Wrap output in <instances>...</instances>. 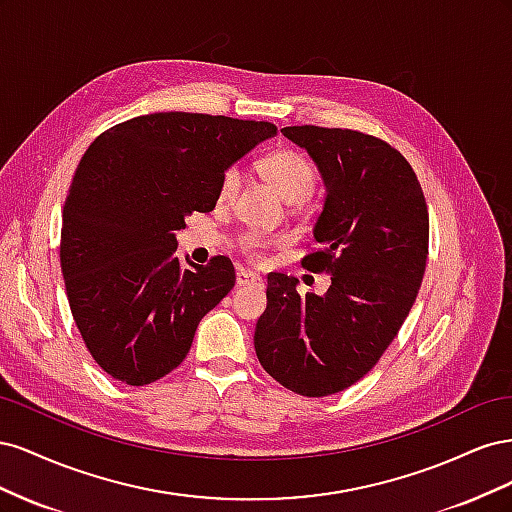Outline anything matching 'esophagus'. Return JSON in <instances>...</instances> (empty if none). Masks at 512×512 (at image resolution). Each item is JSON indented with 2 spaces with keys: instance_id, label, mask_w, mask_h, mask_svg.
<instances>
[{
  "instance_id": "34e87169",
  "label": "esophagus",
  "mask_w": 512,
  "mask_h": 512,
  "mask_svg": "<svg viewBox=\"0 0 512 512\" xmlns=\"http://www.w3.org/2000/svg\"><path fill=\"white\" fill-rule=\"evenodd\" d=\"M237 286L239 288H245V286H256V288H262L265 286V282H262V277L252 273V271H237Z\"/></svg>"
}]
</instances>
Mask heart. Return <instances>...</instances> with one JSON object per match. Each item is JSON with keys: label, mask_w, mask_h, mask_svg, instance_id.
I'll list each match as a JSON object with an SVG mask.
<instances>
[{"label": "heart", "mask_w": 512, "mask_h": 512, "mask_svg": "<svg viewBox=\"0 0 512 512\" xmlns=\"http://www.w3.org/2000/svg\"><path fill=\"white\" fill-rule=\"evenodd\" d=\"M258 173L265 177L269 185H273L275 192L280 194L286 203H303L314 194L318 173L314 164L309 162L303 153L294 149H277L262 156L256 164ZM239 168L228 166L220 179L218 200L228 203L239 190ZM286 243L282 235H260V232H243L237 239L239 252L250 260H262L273 247H280Z\"/></svg>", "instance_id": "b5f03b06"}]
</instances>
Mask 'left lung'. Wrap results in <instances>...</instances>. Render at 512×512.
<instances>
[{
	"label": "left lung",
	"mask_w": 512,
	"mask_h": 512,
	"mask_svg": "<svg viewBox=\"0 0 512 512\" xmlns=\"http://www.w3.org/2000/svg\"><path fill=\"white\" fill-rule=\"evenodd\" d=\"M282 132L327 185L314 228L320 247L301 265L329 273L331 286L301 297L297 277L271 273L254 346L288 391L327 397L359 382L408 318L425 275L429 213L412 166L382 138L320 126Z\"/></svg>",
	"instance_id": "obj_1"
}]
</instances>
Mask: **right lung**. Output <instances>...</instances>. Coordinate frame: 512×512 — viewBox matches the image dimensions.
<instances>
[{
    "mask_svg": "<svg viewBox=\"0 0 512 512\" xmlns=\"http://www.w3.org/2000/svg\"><path fill=\"white\" fill-rule=\"evenodd\" d=\"M269 121L153 113L102 132L72 177L59 260L72 318L94 361L130 386L164 378L198 322L235 286L230 258L188 269L185 215L213 211L224 170L273 136Z\"/></svg>",
    "mask_w": 512,
    "mask_h": 512,
    "instance_id": "1",
    "label": "right lung"
}]
</instances>
